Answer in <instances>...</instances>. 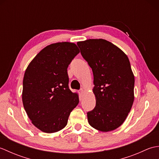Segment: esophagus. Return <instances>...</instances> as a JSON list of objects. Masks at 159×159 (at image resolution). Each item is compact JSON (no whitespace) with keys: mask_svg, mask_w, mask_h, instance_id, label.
Returning <instances> with one entry per match:
<instances>
[{"mask_svg":"<svg viewBox=\"0 0 159 159\" xmlns=\"http://www.w3.org/2000/svg\"><path fill=\"white\" fill-rule=\"evenodd\" d=\"M83 93H84V90L83 89H80V91H79V95L80 96H83Z\"/></svg>","mask_w":159,"mask_h":159,"instance_id":"obj_1","label":"esophagus"}]
</instances>
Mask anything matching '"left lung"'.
Here are the masks:
<instances>
[{
  "instance_id": "1",
  "label": "left lung",
  "mask_w": 159,
  "mask_h": 159,
  "mask_svg": "<svg viewBox=\"0 0 159 159\" xmlns=\"http://www.w3.org/2000/svg\"><path fill=\"white\" fill-rule=\"evenodd\" d=\"M93 74L96 107L87 112L89 124L102 132L123 124L134 102V77L122 50L102 39L77 42Z\"/></svg>"
}]
</instances>
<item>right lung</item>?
I'll return each instance as SVG.
<instances>
[{
	"instance_id": "1",
	"label": "right lung",
	"mask_w": 159,
	"mask_h": 159,
	"mask_svg": "<svg viewBox=\"0 0 159 159\" xmlns=\"http://www.w3.org/2000/svg\"><path fill=\"white\" fill-rule=\"evenodd\" d=\"M75 43L59 42L42 49L26 68L22 102L33 124L52 133L63 129L79 102L69 88L67 67L79 53Z\"/></svg>"
}]
</instances>
